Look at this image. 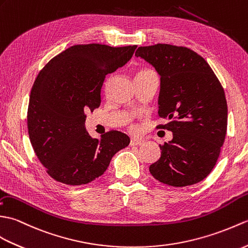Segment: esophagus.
I'll use <instances>...</instances> for the list:
<instances>
[{
  "mask_svg": "<svg viewBox=\"0 0 248 248\" xmlns=\"http://www.w3.org/2000/svg\"><path fill=\"white\" fill-rule=\"evenodd\" d=\"M144 140L143 139H137V138H134V139H131L130 140V145H142V144H144Z\"/></svg>",
  "mask_w": 248,
  "mask_h": 248,
  "instance_id": "obj_1",
  "label": "esophagus"
}]
</instances>
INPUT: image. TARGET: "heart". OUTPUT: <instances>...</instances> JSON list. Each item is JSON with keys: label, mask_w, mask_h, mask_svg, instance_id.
<instances>
[{"label": "heart", "mask_w": 248, "mask_h": 248, "mask_svg": "<svg viewBox=\"0 0 248 248\" xmlns=\"http://www.w3.org/2000/svg\"><path fill=\"white\" fill-rule=\"evenodd\" d=\"M147 71H151V70H143V71H140V72H147Z\"/></svg>", "instance_id": "heart-1"}]
</instances>
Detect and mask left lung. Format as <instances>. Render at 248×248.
<instances>
[{"label":"left lung","mask_w":248,"mask_h":248,"mask_svg":"<svg viewBox=\"0 0 248 248\" xmlns=\"http://www.w3.org/2000/svg\"><path fill=\"white\" fill-rule=\"evenodd\" d=\"M136 56L160 76L159 128L173 133L150 167L154 178L172 186L200 183L216 166L227 130L224 89L208 62L190 48L170 45L140 46Z\"/></svg>","instance_id":"1"}]
</instances>
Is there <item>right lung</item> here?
I'll use <instances>...</instances> for the list:
<instances>
[{"mask_svg":"<svg viewBox=\"0 0 248 248\" xmlns=\"http://www.w3.org/2000/svg\"><path fill=\"white\" fill-rule=\"evenodd\" d=\"M137 46H73L49 60L31 88L27 127L32 148L47 174L70 186L102 176L129 137L118 130L95 139L86 129V111L100 107L106 75L123 67Z\"/></svg>","mask_w":248,"mask_h":248,"instance_id":"add662e5","label":"right lung"}]
</instances>
